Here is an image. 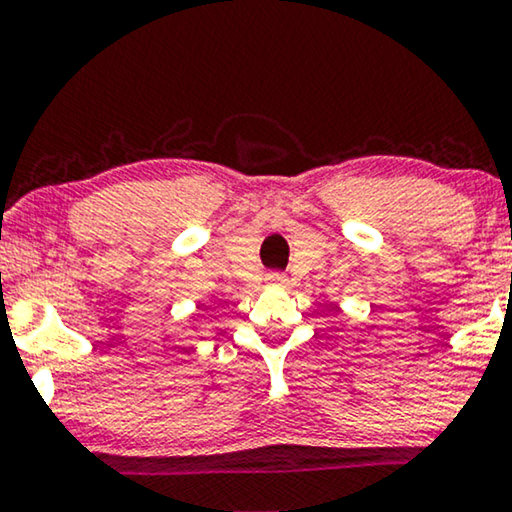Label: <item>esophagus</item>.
<instances>
[{
  "instance_id": "34e87169",
  "label": "esophagus",
  "mask_w": 512,
  "mask_h": 512,
  "mask_svg": "<svg viewBox=\"0 0 512 512\" xmlns=\"http://www.w3.org/2000/svg\"><path fill=\"white\" fill-rule=\"evenodd\" d=\"M286 282H289V277L284 272H270L268 275V286H284Z\"/></svg>"
}]
</instances>
